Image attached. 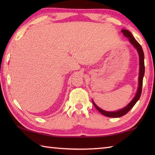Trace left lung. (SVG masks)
Masks as SVG:
<instances>
[{"instance_id":"obj_1","label":"left lung","mask_w":155,"mask_h":155,"mask_svg":"<svg viewBox=\"0 0 155 155\" xmlns=\"http://www.w3.org/2000/svg\"><path fill=\"white\" fill-rule=\"evenodd\" d=\"M122 32H123V35L124 37L128 38V41L130 42V44L132 45L133 47L136 48L138 54H139V85H138V88L137 93L135 96L133 98V99L129 103H128L126 107L121 108L120 110H118L117 111L114 112H110V111H107L103 110L100 107H98L97 105L94 103L93 100H92V102L94 104V106L96 107L97 109L100 112L101 114L108 117H112V118H118L120 117L123 115L126 114L128 111H129L131 108H132L134 105L136 104L137 102L139 100L140 97L141 93H142V87H143V77L144 74V52L143 51L142 47H141L140 45L136 39L134 38L132 33L130 31H128L127 29H122L121 30Z\"/></svg>"}]
</instances>
